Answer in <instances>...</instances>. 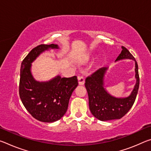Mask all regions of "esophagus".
Wrapping results in <instances>:
<instances>
[{"label": "esophagus", "mask_w": 151, "mask_h": 151, "mask_svg": "<svg viewBox=\"0 0 151 151\" xmlns=\"http://www.w3.org/2000/svg\"><path fill=\"white\" fill-rule=\"evenodd\" d=\"M78 84L80 85H83L84 84H85V76H79L78 77Z\"/></svg>", "instance_id": "esophagus-1"}]
</instances>
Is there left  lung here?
<instances>
[{
    "instance_id": "8db88e82",
    "label": "left lung",
    "mask_w": 151,
    "mask_h": 151,
    "mask_svg": "<svg viewBox=\"0 0 151 151\" xmlns=\"http://www.w3.org/2000/svg\"><path fill=\"white\" fill-rule=\"evenodd\" d=\"M125 58L135 61V78L136 85L131 95L126 98H116L107 93L103 86L104 75L106 67L99 68L86 77L85 85L88 95L89 109L93 115L102 121L120 119L124 116L131 107L136 99L139 87V67L134 57L127 48L122 46V51L116 60Z\"/></svg>"
}]
</instances>
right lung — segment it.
<instances>
[{"label": "right lung", "mask_w": 151, "mask_h": 151, "mask_svg": "<svg viewBox=\"0 0 151 151\" xmlns=\"http://www.w3.org/2000/svg\"><path fill=\"white\" fill-rule=\"evenodd\" d=\"M48 48H58L57 45H40L30 50L20 66L19 96L28 112L38 121L52 122L60 119L67 111L73 91L78 86L76 76L48 82L36 81L30 73L33 60Z\"/></svg>", "instance_id": "1"}]
</instances>
